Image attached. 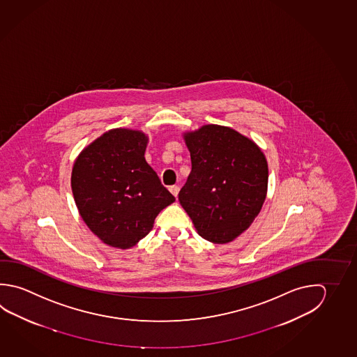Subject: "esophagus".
<instances>
[{
  "instance_id": "1",
  "label": "esophagus",
  "mask_w": 357,
  "mask_h": 357,
  "mask_svg": "<svg viewBox=\"0 0 357 357\" xmlns=\"http://www.w3.org/2000/svg\"><path fill=\"white\" fill-rule=\"evenodd\" d=\"M169 190L171 194L174 195L175 197H177V195H178V191H180V188H178V186H176V185H174V186H169Z\"/></svg>"
}]
</instances>
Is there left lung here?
Segmentation results:
<instances>
[{"label":"left lung","mask_w":357,"mask_h":357,"mask_svg":"<svg viewBox=\"0 0 357 357\" xmlns=\"http://www.w3.org/2000/svg\"><path fill=\"white\" fill-rule=\"evenodd\" d=\"M191 172L178 192L197 234L227 244L244 233L266 202L268 162L253 139L219 124L188 130Z\"/></svg>","instance_id":"1"}]
</instances>
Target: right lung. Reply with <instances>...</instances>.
<instances>
[{
  "label": "right lung",
  "instance_id": "add662e5",
  "mask_svg": "<svg viewBox=\"0 0 357 357\" xmlns=\"http://www.w3.org/2000/svg\"><path fill=\"white\" fill-rule=\"evenodd\" d=\"M147 143L142 130L114 128L88 144L73 165L79 214L109 247H135L175 202L144 158Z\"/></svg>",
  "mask_w": 357,
  "mask_h": 357
}]
</instances>
